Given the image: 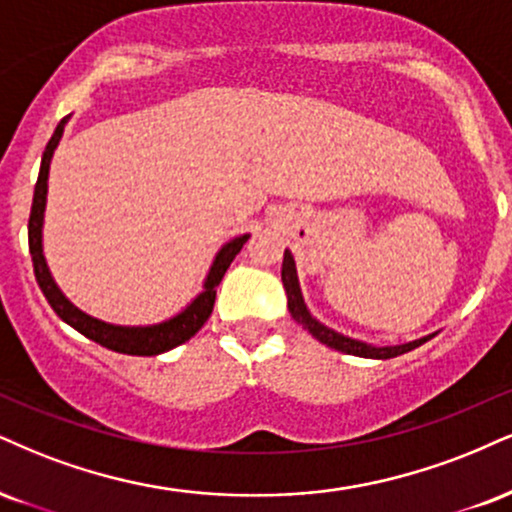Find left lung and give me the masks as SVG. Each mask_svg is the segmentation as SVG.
Segmentation results:
<instances>
[{
	"instance_id": "obj_1",
	"label": "left lung",
	"mask_w": 512,
	"mask_h": 512,
	"mask_svg": "<svg viewBox=\"0 0 512 512\" xmlns=\"http://www.w3.org/2000/svg\"><path fill=\"white\" fill-rule=\"evenodd\" d=\"M281 279H283V288H286V293H288V310H291V317L295 319V322L303 326V329L310 331V334L315 336L317 341H322L324 346L341 350V353L357 355V357H377V360H389V357H398L403 353H410V350L420 348L422 343H427L429 338H432V336H427V338H420V341L405 343V346H391V348H374V346H367V343L353 341V338L341 336V334H336V331L326 329L324 324H319L317 319L310 317V312H307V307L303 303V295H300L298 276H295V264H293V257H291V252H288V250L283 252Z\"/></svg>"
}]
</instances>
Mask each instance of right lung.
<instances>
[{"label": "right lung", "instance_id": "right-lung-1", "mask_svg": "<svg viewBox=\"0 0 512 512\" xmlns=\"http://www.w3.org/2000/svg\"><path fill=\"white\" fill-rule=\"evenodd\" d=\"M66 119H69V116H66ZM66 119L59 121L57 131H54V135L49 138V143L45 147V155H42V164H40V176H38V183H35L33 207H30V219H28V248H30V255H33V269H35V279H38L40 291L45 293L47 303L52 305V310L57 312L66 324L73 326V329L80 331L83 336H88L90 341L114 350V353L143 355V357L166 353V350L186 343L188 338H193L197 331L205 326V322L214 310L217 286L221 283V279H224L226 269L231 267L233 257L243 250L245 240L250 236L233 238L231 243H226L224 248H221L217 260L212 264V269H209L205 291L197 295L181 315L169 319V322L155 324V326H133L131 329V326L104 324L100 319H92L85 315V312H80L78 307H73L69 300L61 295L57 283H54L52 276H49L45 255H42V212H45V197H47L49 159H52L54 147H57L61 133H64Z\"/></svg>", "mask_w": 512, "mask_h": 512}]
</instances>
